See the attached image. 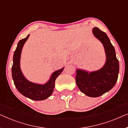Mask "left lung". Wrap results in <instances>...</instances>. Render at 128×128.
<instances>
[{"mask_svg": "<svg viewBox=\"0 0 128 128\" xmlns=\"http://www.w3.org/2000/svg\"><path fill=\"white\" fill-rule=\"evenodd\" d=\"M92 31L104 46L106 55V64L100 70L90 73L77 69L76 83L83 93L90 97H97L110 91L116 84L120 65L114 47L107 35L97 27H94Z\"/></svg>", "mask_w": 128, "mask_h": 128, "instance_id": "1", "label": "left lung"}]
</instances>
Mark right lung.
I'll list each match as a JSON object with an SVG mask.
<instances>
[{
  "label": "right lung",
  "instance_id": "obj_1",
  "mask_svg": "<svg viewBox=\"0 0 128 128\" xmlns=\"http://www.w3.org/2000/svg\"><path fill=\"white\" fill-rule=\"evenodd\" d=\"M29 36L30 34L26 38L21 40L17 44L13 55L12 78L16 87L22 95L32 100H44L52 95L55 87L56 78L62 72L64 68L54 72L50 80L44 84L32 83L26 79L20 69V57L22 47Z\"/></svg>",
  "mask_w": 128,
  "mask_h": 128
}]
</instances>
